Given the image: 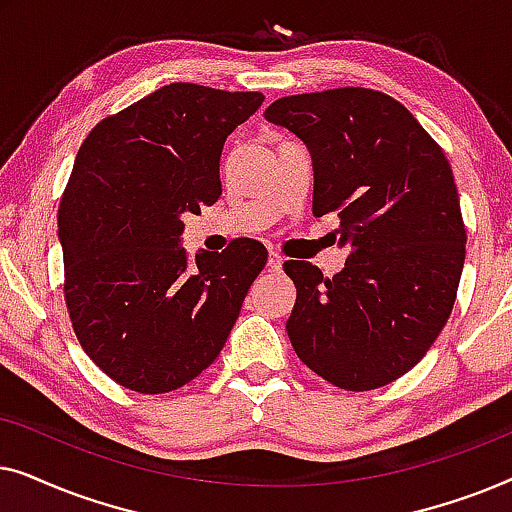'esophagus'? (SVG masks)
<instances>
[{
    "mask_svg": "<svg viewBox=\"0 0 512 512\" xmlns=\"http://www.w3.org/2000/svg\"><path fill=\"white\" fill-rule=\"evenodd\" d=\"M282 263H284V258L277 254V251H270V258H268V268L272 270V272H279L282 270Z\"/></svg>",
    "mask_w": 512,
    "mask_h": 512,
    "instance_id": "1",
    "label": "esophagus"
}]
</instances>
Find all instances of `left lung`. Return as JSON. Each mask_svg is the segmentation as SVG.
<instances>
[{"label": "left lung", "mask_w": 512, "mask_h": 512, "mask_svg": "<svg viewBox=\"0 0 512 512\" xmlns=\"http://www.w3.org/2000/svg\"><path fill=\"white\" fill-rule=\"evenodd\" d=\"M265 121L312 156V214L338 212L349 256L338 275L286 261L296 305L286 333L326 382L370 391L422 361L450 319L466 258L459 193L445 153L394 97L370 88L291 95Z\"/></svg>", "instance_id": "left-lung-1"}]
</instances>
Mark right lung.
<instances>
[{
    "label": "right lung",
    "mask_w": 512,
    "mask_h": 512,
    "mask_svg": "<svg viewBox=\"0 0 512 512\" xmlns=\"http://www.w3.org/2000/svg\"><path fill=\"white\" fill-rule=\"evenodd\" d=\"M261 93L170 83L90 130L58 209L72 328L125 389L167 394L212 366L268 249L181 247L184 214L221 195L223 144Z\"/></svg>",
    "instance_id": "right-lung-1"
}]
</instances>
